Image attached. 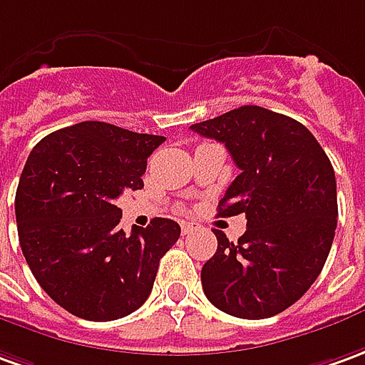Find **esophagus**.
<instances>
[{"label": "esophagus", "instance_id": "esophagus-1", "mask_svg": "<svg viewBox=\"0 0 365 365\" xmlns=\"http://www.w3.org/2000/svg\"><path fill=\"white\" fill-rule=\"evenodd\" d=\"M198 228H200V225H197V222H185L182 225V235H192V232H197Z\"/></svg>", "mask_w": 365, "mask_h": 365}]
</instances>
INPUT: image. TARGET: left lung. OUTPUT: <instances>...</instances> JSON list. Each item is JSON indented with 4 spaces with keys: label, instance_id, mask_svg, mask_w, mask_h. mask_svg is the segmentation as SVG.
Segmentation results:
<instances>
[{
    "label": "left lung",
    "instance_id": "obj_1",
    "mask_svg": "<svg viewBox=\"0 0 365 365\" xmlns=\"http://www.w3.org/2000/svg\"><path fill=\"white\" fill-rule=\"evenodd\" d=\"M225 143L240 175L218 216L246 215L238 242L215 230L218 248L200 280L218 310L262 320L290 308L320 276L338 225L336 175L302 123L245 105L192 125Z\"/></svg>",
    "mask_w": 365,
    "mask_h": 365
}]
</instances>
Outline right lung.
I'll use <instances>...</instances> for the list:
<instances>
[{
	"instance_id": "add662e5",
	"label": "right lung",
	"mask_w": 365,
	"mask_h": 365,
	"mask_svg": "<svg viewBox=\"0 0 365 365\" xmlns=\"http://www.w3.org/2000/svg\"><path fill=\"white\" fill-rule=\"evenodd\" d=\"M165 137L85 120L29 153L15 192L19 245L35 280L77 318L119 320L149 298L158 262L180 236L170 218L120 228L115 200L143 188Z\"/></svg>"
}]
</instances>
